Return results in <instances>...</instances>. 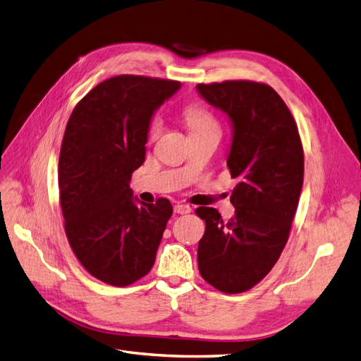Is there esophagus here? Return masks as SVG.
Returning <instances> with one entry per match:
<instances>
[{
  "label": "esophagus",
  "instance_id": "1",
  "mask_svg": "<svg viewBox=\"0 0 361 361\" xmlns=\"http://www.w3.org/2000/svg\"><path fill=\"white\" fill-rule=\"evenodd\" d=\"M173 210H175V214H178V215H186V214H190L192 207L188 204H177L173 207Z\"/></svg>",
  "mask_w": 361,
  "mask_h": 361
}]
</instances>
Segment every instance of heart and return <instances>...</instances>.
Returning <instances> with one entry per match:
<instances>
[{"mask_svg": "<svg viewBox=\"0 0 361 361\" xmlns=\"http://www.w3.org/2000/svg\"><path fill=\"white\" fill-rule=\"evenodd\" d=\"M183 116H184V118H186V122H188L192 133L198 131V129H204V128H218L215 117L209 113L207 108H204L200 104H189L184 106ZM160 131H161V120L159 116H155L151 118V122H149L147 135H149V138H154L160 134Z\"/></svg>", "mask_w": 361, "mask_h": 361, "instance_id": "heart-1", "label": "heart"}]
</instances>
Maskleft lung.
Listing matches in <instances>:
<instances>
[{
	"mask_svg": "<svg viewBox=\"0 0 361 361\" xmlns=\"http://www.w3.org/2000/svg\"><path fill=\"white\" fill-rule=\"evenodd\" d=\"M197 90L232 123L227 166L239 180L230 197L232 219L214 207L197 209L206 221L198 269L216 290L244 293L270 273L288 241L303 184V147L288 106L270 85L224 80Z\"/></svg>",
	"mask_w": 361,
	"mask_h": 361,
	"instance_id": "1",
	"label": "left lung"
}]
</instances>
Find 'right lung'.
I'll return each mask as SVG.
<instances>
[{
	"label": "right lung",
	"instance_id": "obj_1",
	"mask_svg": "<svg viewBox=\"0 0 361 361\" xmlns=\"http://www.w3.org/2000/svg\"><path fill=\"white\" fill-rule=\"evenodd\" d=\"M178 80L122 75L100 82L68 118L59 155V200L71 250L96 279L131 285L151 271L172 216L169 200L133 197L147 128Z\"/></svg>",
	"mask_w": 361,
	"mask_h": 361
}]
</instances>
